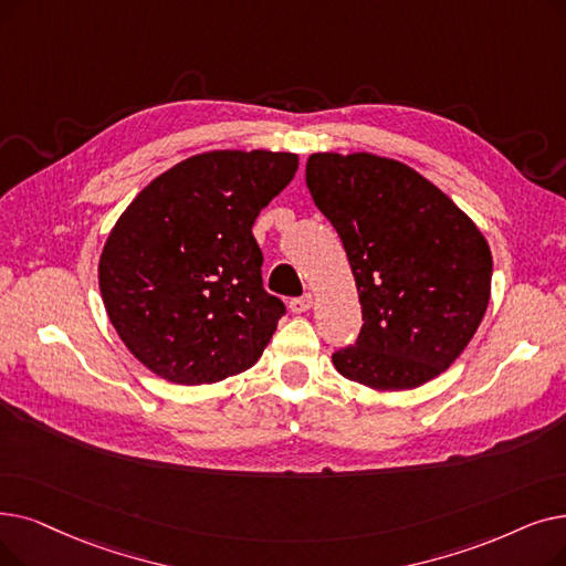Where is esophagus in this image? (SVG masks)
Masks as SVG:
<instances>
[{
  "label": "esophagus",
  "mask_w": 566,
  "mask_h": 566,
  "mask_svg": "<svg viewBox=\"0 0 566 566\" xmlns=\"http://www.w3.org/2000/svg\"><path fill=\"white\" fill-rule=\"evenodd\" d=\"M312 305H314V296H312V293H305V296L293 298V301L289 303V307H291L293 314H303V312H307Z\"/></svg>",
  "instance_id": "1"
}]
</instances>
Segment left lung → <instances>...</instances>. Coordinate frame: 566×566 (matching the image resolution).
<instances>
[{
  "label": "left lung",
  "mask_w": 566,
  "mask_h": 566,
  "mask_svg": "<svg viewBox=\"0 0 566 566\" xmlns=\"http://www.w3.org/2000/svg\"><path fill=\"white\" fill-rule=\"evenodd\" d=\"M307 189L335 227L363 328L335 370L375 390L416 388L464 352L490 301L493 254L449 196L402 161L310 155Z\"/></svg>",
  "instance_id": "8db88e82"
}]
</instances>
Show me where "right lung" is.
I'll list each match as a JSON object with an SVG mask.
<instances>
[{
	"label": "right lung",
	"instance_id": "add662e5",
	"mask_svg": "<svg viewBox=\"0 0 566 566\" xmlns=\"http://www.w3.org/2000/svg\"><path fill=\"white\" fill-rule=\"evenodd\" d=\"M296 170L291 153L193 155L119 214L99 289L113 328L147 370L196 386L261 358L284 303L263 289L252 227Z\"/></svg>",
	"mask_w": 566,
	"mask_h": 566
}]
</instances>
